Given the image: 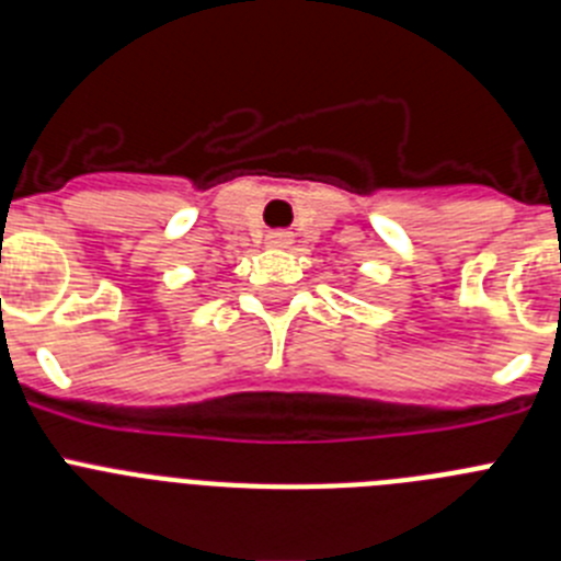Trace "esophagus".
<instances>
[{"label": "esophagus", "instance_id": "obj_1", "mask_svg": "<svg viewBox=\"0 0 561 561\" xmlns=\"http://www.w3.org/2000/svg\"><path fill=\"white\" fill-rule=\"evenodd\" d=\"M289 244H291V232L286 230H272L270 236H266V247H272V250H286Z\"/></svg>", "mask_w": 561, "mask_h": 561}]
</instances>
